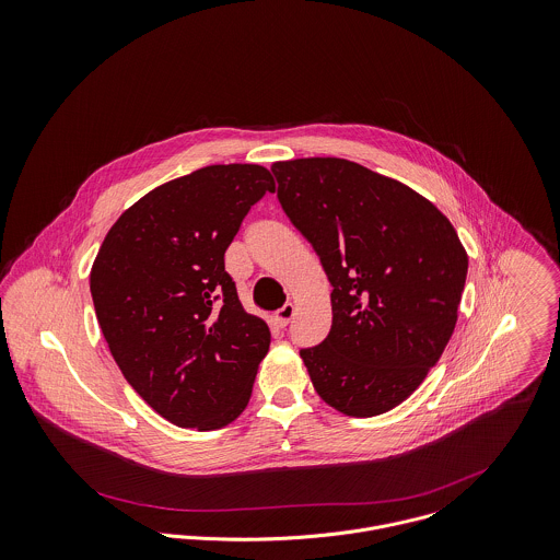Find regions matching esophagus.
<instances>
[{
    "label": "esophagus",
    "mask_w": 560,
    "mask_h": 560,
    "mask_svg": "<svg viewBox=\"0 0 560 560\" xmlns=\"http://www.w3.org/2000/svg\"><path fill=\"white\" fill-rule=\"evenodd\" d=\"M294 313H296V307L292 305V303H288V305H283L281 310L277 311V315H275V319H277V324L281 326V328H285L290 322H292V317H294Z\"/></svg>",
    "instance_id": "34e87169"
}]
</instances>
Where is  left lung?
<instances>
[{"mask_svg":"<svg viewBox=\"0 0 560 560\" xmlns=\"http://www.w3.org/2000/svg\"><path fill=\"white\" fill-rule=\"evenodd\" d=\"M277 197L332 285V326L303 348L313 388L348 417L410 397L442 357L468 255L448 219L412 188L346 159L272 165Z\"/></svg>","mask_w":560,"mask_h":560,"instance_id":"1","label":"left lung"}]
</instances>
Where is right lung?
I'll use <instances>...</instances> for the list:
<instances>
[{"label":"right lung","mask_w":560,"mask_h":560,"mask_svg":"<svg viewBox=\"0 0 560 560\" xmlns=\"http://www.w3.org/2000/svg\"><path fill=\"white\" fill-rule=\"evenodd\" d=\"M275 190L259 165H210L150 190L116 221L90 275L126 382L163 419L219 430L249 404L270 328L245 311L225 250Z\"/></svg>","instance_id":"1"}]
</instances>
